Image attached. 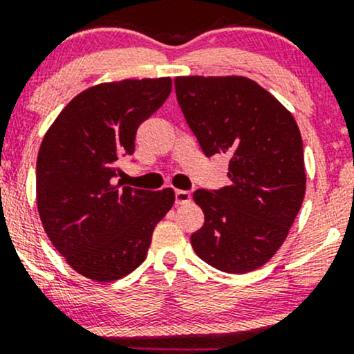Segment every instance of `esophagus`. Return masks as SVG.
<instances>
[{
    "instance_id": "34e87169",
    "label": "esophagus",
    "mask_w": 354,
    "mask_h": 354,
    "mask_svg": "<svg viewBox=\"0 0 354 354\" xmlns=\"http://www.w3.org/2000/svg\"><path fill=\"white\" fill-rule=\"evenodd\" d=\"M192 201V196L189 191H176V204L182 206V204H189Z\"/></svg>"
}]
</instances>
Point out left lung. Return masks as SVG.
<instances>
[{
  "label": "left lung",
  "instance_id": "8db88e82",
  "mask_svg": "<svg viewBox=\"0 0 354 354\" xmlns=\"http://www.w3.org/2000/svg\"><path fill=\"white\" fill-rule=\"evenodd\" d=\"M174 82L206 157H230V185L194 192L204 211V226L191 236L194 252L226 273L260 268L282 246L306 194L297 123L248 77L189 75Z\"/></svg>",
  "mask_w": 354,
  "mask_h": 354
}]
</instances>
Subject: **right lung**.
Wrapping results in <instances>:
<instances>
[{
	"label": "right lung",
	"mask_w": 354,
	"mask_h": 354,
	"mask_svg": "<svg viewBox=\"0 0 354 354\" xmlns=\"http://www.w3.org/2000/svg\"><path fill=\"white\" fill-rule=\"evenodd\" d=\"M172 91V79H124L82 91L45 133L37 158V207L55 250L94 282L123 279L143 263L172 189L115 184L116 160L135 151L140 124Z\"/></svg>",
	"instance_id": "add662e5"
}]
</instances>
